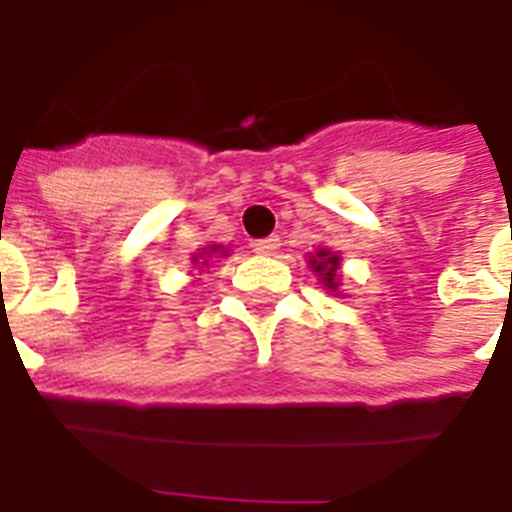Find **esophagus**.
<instances>
[{
    "mask_svg": "<svg viewBox=\"0 0 512 512\" xmlns=\"http://www.w3.org/2000/svg\"><path fill=\"white\" fill-rule=\"evenodd\" d=\"M252 247H255V252H260V255H275V252L280 250V237L277 235L262 237V240L252 242Z\"/></svg>",
    "mask_w": 512,
    "mask_h": 512,
    "instance_id": "obj_1",
    "label": "esophagus"
}]
</instances>
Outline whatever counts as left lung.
<instances>
[{"mask_svg":"<svg viewBox=\"0 0 512 512\" xmlns=\"http://www.w3.org/2000/svg\"><path fill=\"white\" fill-rule=\"evenodd\" d=\"M309 265H312V270L317 272L319 280L324 282V287L332 289V292H337L339 287V257L332 255L329 250H319L317 255L309 257Z\"/></svg>","mask_w":512,"mask_h":512,"instance_id":"left-lung-1","label":"left lung"}]
</instances>
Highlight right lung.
Returning <instances> with one entry per match:
<instances>
[{"label": "right lung", "mask_w": 512, "mask_h": 512, "mask_svg": "<svg viewBox=\"0 0 512 512\" xmlns=\"http://www.w3.org/2000/svg\"><path fill=\"white\" fill-rule=\"evenodd\" d=\"M220 250V247H210V252H218ZM205 262H208V260H205Z\"/></svg>", "instance_id": "add662e5"}]
</instances>
